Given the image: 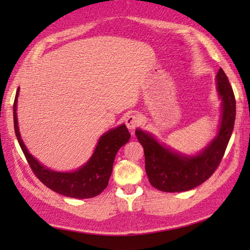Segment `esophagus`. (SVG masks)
Returning a JSON list of instances; mask_svg holds the SVG:
<instances>
[{
    "instance_id": "34e87169",
    "label": "esophagus",
    "mask_w": 250,
    "mask_h": 250,
    "mask_svg": "<svg viewBox=\"0 0 250 250\" xmlns=\"http://www.w3.org/2000/svg\"><path fill=\"white\" fill-rule=\"evenodd\" d=\"M141 117L134 113V115H130L125 118V125L128 126V129L133 132V130L141 125Z\"/></svg>"
}]
</instances>
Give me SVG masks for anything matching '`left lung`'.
<instances>
[{
  "label": "left lung",
  "instance_id": "8db88e82",
  "mask_svg": "<svg viewBox=\"0 0 250 250\" xmlns=\"http://www.w3.org/2000/svg\"><path fill=\"white\" fill-rule=\"evenodd\" d=\"M216 90L221 99L217 133L197 154H183L161 143L147 131L135 130V135L145 150L146 175L155 188L163 192L188 191L209 179L219 166L236 118L234 91L222 68L216 75Z\"/></svg>",
  "mask_w": 250,
  "mask_h": 250
}]
</instances>
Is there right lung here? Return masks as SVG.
I'll return each instance as SVG.
<instances>
[{"instance_id": "obj_1", "label": "right lung", "mask_w": 250, "mask_h": 250, "mask_svg": "<svg viewBox=\"0 0 250 250\" xmlns=\"http://www.w3.org/2000/svg\"><path fill=\"white\" fill-rule=\"evenodd\" d=\"M20 88L16 91L13 104L15 134L34 174L48 188L64 196L90 198L99 195L108 186L117 152L130 140L131 134L125 125L122 124L101 135L90 159L77 170L71 172L54 171L34 158L21 138L18 112H16Z\"/></svg>"}]
</instances>
